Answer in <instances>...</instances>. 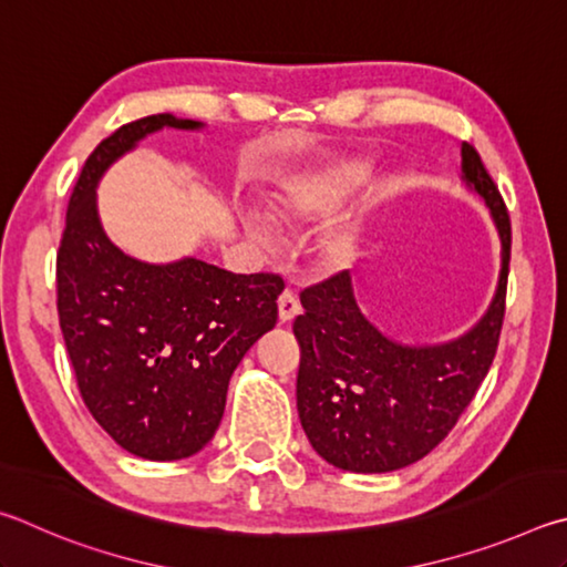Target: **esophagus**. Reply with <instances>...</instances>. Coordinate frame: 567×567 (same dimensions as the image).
<instances>
[{"label":"esophagus","instance_id":"esophagus-1","mask_svg":"<svg viewBox=\"0 0 567 567\" xmlns=\"http://www.w3.org/2000/svg\"><path fill=\"white\" fill-rule=\"evenodd\" d=\"M299 313H301L299 296L286 289L281 296H278V321H281V323H291Z\"/></svg>","mask_w":567,"mask_h":567}]
</instances>
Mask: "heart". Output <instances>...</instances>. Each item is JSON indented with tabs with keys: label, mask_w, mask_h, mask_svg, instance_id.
<instances>
[{
	"label": "heart",
	"mask_w": 567,
	"mask_h": 567,
	"mask_svg": "<svg viewBox=\"0 0 567 567\" xmlns=\"http://www.w3.org/2000/svg\"><path fill=\"white\" fill-rule=\"evenodd\" d=\"M369 178V166L361 162H336L326 166L309 168V172L296 174L278 192L268 198V208L276 221L291 228L319 226L331 221L341 214L346 204L361 192ZM246 234L261 246H274L276 234L274 226L261 214H244ZM359 241V228L349 218H339L323 228L321 251L329 261H346L353 254Z\"/></svg>",
	"instance_id": "heart-1"
}]
</instances>
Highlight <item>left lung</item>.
<instances>
[{"mask_svg":"<svg viewBox=\"0 0 567 567\" xmlns=\"http://www.w3.org/2000/svg\"><path fill=\"white\" fill-rule=\"evenodd\" d=\"M461 178L501 236L498 289L483 319L458 339L411 346L365 319L341 271L301 293L296 405L313 451L351 473H391L429 455L468 409L498 349L511 261V218L478 152L461 146Z\"/></svg>","mask_w":567,"mask_h":567,"instance_id":"8db88e82","label":"left lung"}]
</instances>
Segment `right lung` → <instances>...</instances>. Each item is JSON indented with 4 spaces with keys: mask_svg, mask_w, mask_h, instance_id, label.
Masks as SVG:
<instances>
[{
    "mask_svg": "<svg viewBox=\"0 0 567 567\" xmlns=\"http://www.w3.org/2000/svg\"><path fill=\"white\" fill-rule=\"evenodd\" d=\"M162 128H204L154 114L124 124L86 158L56 254V309L79 393L124 451L182 461L214 439L228 381L276 326L281 276L231 274L194 256L146 264L104 234L99 178Z\"/></svg>",
    "mask_w": 567,
    "mask_h": 567,
    "instance_id": "add662e5",
    "label": "right lung"
}]
</instances>
